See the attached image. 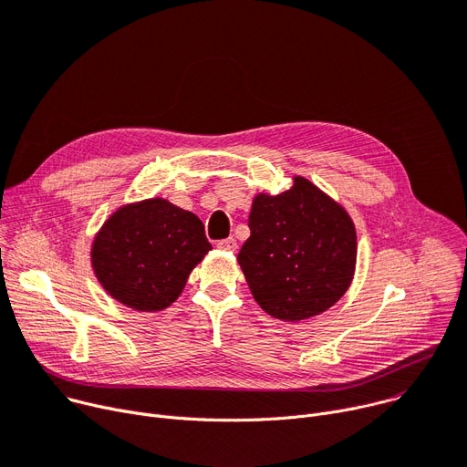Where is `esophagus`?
I'll return each instance as SVG.
<instances>
[{
  "mask_svg": "<svg viewBox=\"0 0 467 467\" xmlns=\"http://www.w3.org/2000/svg\"><path fill=\"white\" fill-rule=\"evenodd\" d=\"M217 247L225 252H234L236 250V240L234 238H225V240H217Z\"/></svg>",
  "mask_w": 467,
  "mask_h": 467,
  "instance_id": "1",
  "label": "esophagus"
}]
</instances>
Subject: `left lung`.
Here are the masks:
<instances>
[{"label": "left lung", "mask_w": 467, "mask_h": 467, "mask_svg": "<svg viewBox=\"0 0 467 467\" xmlns=\"http://www.w3.org/2000/svg\"><path fill=\"white\" fill-rule=\"evenodd\" d=\"M250 238L238 254L245 282L265 312L282 321L323 314L349 289L357 233L349 213L295 176L293 188L254 199Z\"/></svg>", "instance_id": "left-lung-1"}]
</instances>
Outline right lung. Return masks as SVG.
Here are the masks:
<instances>
[{
	"label": "right lung",
	"mask_w": 467,
	"mask_h": 467,
	"mask_svg": "<svg viewBox=\"0 0 467 467\" xmlns=\"http://www.w3.org/2000/svg\"><path fill=\"white\" fill-rule=\"evenodd\" d=\"M212 250L199 217L165 199L116 210L91 245L103 289L139 312H160L182 293Z\"/></svg>",
	"instance_id": "obj_1"
}]
</instances>
